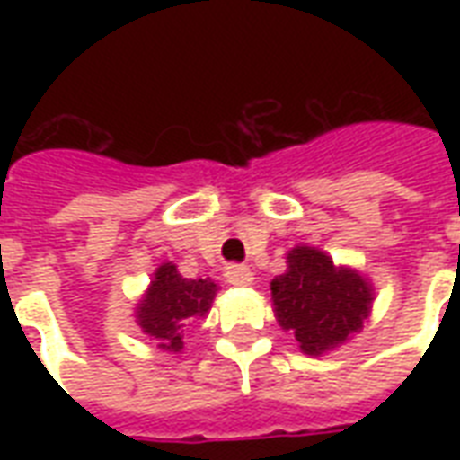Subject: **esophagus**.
Segmentation results:
<instances>
[{
  "label": "esophagus",
  "instance_id": "1",
  "mask_svg": "<svg viewBox=\"0 0 460 460\" xmlns=\"http://www.w3.org/2000/svg\"><path fill=\"white\" fill-rule=\"evenodd\" d=\"M224 279L231 286H251L253 283V273L246 266H226L224 269Z\"/></svg>",
  "mask_w": 460,
  "mask_h": 460
}]
</instances>
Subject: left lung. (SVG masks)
I'll use <instances>...</instances> for the list:
<instances>
[{"label":"left lung","instance_id":"left-lung-1","mask_svg":"<svg viewBox=\"0 0 460 460\" xmlns=\"http://www.w3.org/2000/svg\"><path fill=\"white\" fill-rule=\"evenodd\" d=\"M286 259V273L270 280V300L279 325L296 335L300 352L328 355L365 328L375 303L369 279L305 243L293 246Z\"/></svg>","mask_w":460,"mask_h":460}]
</instances>
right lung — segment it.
<instances>
[{
    "label": "right lung",
    "mask_w": 460,
    "mask_h": 460,
    "mask_svg": "<svg viewBox=\"0 0 460 460\" xmlns=\"http://www.w3.org/2000/svg\"><path fill=\"white\" fill-rule=\"evenodd\" d=\"M217 290L211 279H184L177 263L164 261L135 305V323L160 349L177 355L184 347V330L209 315Z\"/></svg>",
    "instance_id": "obj_1"
}]
</instances>
